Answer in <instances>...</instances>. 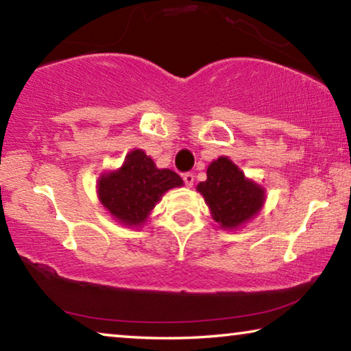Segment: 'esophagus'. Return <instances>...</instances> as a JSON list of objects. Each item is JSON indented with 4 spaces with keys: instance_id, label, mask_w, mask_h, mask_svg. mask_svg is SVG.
Masks as SVG:
<instances>
[{
    "instance_id": "1",
    "label": "esophagus",
    "mask_w": 351,
    "mask_h": 351,
    "mask_svg": "<svg viewBox=\"0 0 351 351\" xmlns=\"http://www.w3.org/2000/svg\"><path fill=\"white\" fill-rule=\"evenodd\" d=\"M182 181H184V184L187 187H191L194 184V173H191V171H186V173H182Z\"/></svg>"
}]
</instances>
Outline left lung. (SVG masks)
<instances>
[{"label":"left lung","mask_w":351,"mask_h":351,"mask_svg":"<svg viewBox=\"0 0 351 351\" xmlns=\"http://www.w3.org/2000/svg\"><path fill=\"white\" fill-rule=\"evenodd\" d=\"M205 197L216 223L226 229H235L258 213L264 204V189L246 180L239 167L227 157L211 162L206 181L197 186Z\"/></svg>","instance_id":"obj_1"}]
</instances>
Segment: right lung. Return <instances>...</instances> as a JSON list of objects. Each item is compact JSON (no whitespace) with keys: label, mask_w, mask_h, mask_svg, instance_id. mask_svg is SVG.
Segmentation results:
<instances>
[{"label":"right lung","mask_w":351,"mask_h":351,"mask_svg":"<svg viewBox=\"0 0 351 351\" xmlns=\"http://www.w3.org/2000/svg\"><path fill=\"white\" fill-rule=\"evenodd\" d=\"M181 184L182 180L175 171L159 170L151 157L135 149L125 157L119 171L100 178L98 195L116 219L138 226L145 223L167 191Z\"/></svg>","instance_id":"add662e5"}]
</instances>
